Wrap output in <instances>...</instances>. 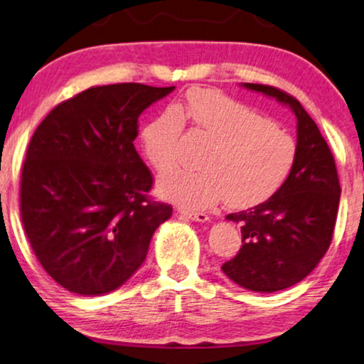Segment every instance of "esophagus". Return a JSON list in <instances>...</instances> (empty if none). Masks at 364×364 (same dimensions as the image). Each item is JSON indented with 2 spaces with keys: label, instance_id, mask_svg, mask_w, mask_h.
Listing matches in <instances>:
<instances>
[{
  "label": "esophagus",
  "instance_id": "obj_1",
  "mask_svg": "<svg viewBox=\"0 0 364 364\" xmlns=\"http://www.w3.org/2000/svg\"><path fill=\"white\" fill-rule=\"evenodd\" d=\"M186 215L193 222H202L203 223V222L210 220V217H208L207 213H203V212H186Z\"/></svg>",
  "mask_w": 364,
  "mask_h": 364
}]
</instances>
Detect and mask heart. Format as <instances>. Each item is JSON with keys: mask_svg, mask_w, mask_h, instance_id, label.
<instances>
[{"mask_svg": "<svg viewBox=\"0 0 364 364\" xmlns=\"http://www.w3.org/2000/svg\"><path fill=\"white\" fill-rule=\"evenodd\" d=\"M213 141L202 159L203 171H176L161 181L162 196L188 210L227 198L235 208L262 205L280 192L296 162V142L252 107L213 91L188 92L186 106L167 109L147 124L141 141L159 172L178 162L183 117Z\"/></svg>", "mask_w": 364, "mask_h": 364, "instance_id": "obj_1", "label": "heart"}]
</instances>
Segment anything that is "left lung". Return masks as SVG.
I'll return each mask as SVG.
<instances>
[{"label":"left lung","instance_id":"1","mask_svg":"<svg viewBox=\"0 0 364 364\" xmlns=\"http://www.w3.org/2000/svg\"><path fill=\"white\" fill-rule=\"evenodd\" d=\"M275 97L296 117V162L280 192L248 210L228 213L242 223V248L222 265L225 275L247 290L273 293L301 282L330 247L340 205L335 159L315 121L282 89L243 84Z\"/></svg>","mask_w":364,"mask_h":364}]
</instances>
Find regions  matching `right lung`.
Here are the masks:
<instances>
[{
	"instance_id": "right-lung-1",
	"label": "right lung",
	"mask_w": 364,
	"mask_h": 364,
	"mask_svg": "<svg viewBox=\"0 0 364 364\" xmlns=\"http://www.w3.org/2000/svg\"><path fill=\"white\" fill-rule=\"evenodd\" d=\"M173 89L89 87L34 131L21 172V220L39 263L66 290L104 295L124 285L171 218V205L149 197L154 178L134 141L142 111Z\"/></svg>"
}]
</instances>
